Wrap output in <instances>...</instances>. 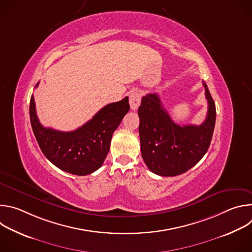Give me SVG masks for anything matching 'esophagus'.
Instances as JSON below:
<instances>
[{
  "label": "esophagus",
  "instance_id": "esophagus-1",
  "mask_svg": "<svg viewBox=\"0 0 252 252\" xmlns=\"http://www.w3.org/2000/svg\"><path fill=\"white\" fill-rule=\"evenodd\" d=\"M140 99H141V94L139 91H132L129 94V104H130V109L135 111L137 110V107L140 104Z\"/></svg>",
  "mask_w": 252,
  "mask_h": 252
}]
</instances>
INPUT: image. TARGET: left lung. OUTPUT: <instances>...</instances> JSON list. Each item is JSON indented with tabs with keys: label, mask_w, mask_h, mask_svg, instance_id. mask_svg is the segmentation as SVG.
Returning a JSON list of instances; mask_svg holds the SVG:
<instances>
[{
	"label": "left lung",
	"mask_w": 252,
	"mask_h": 252,
	"mask_svg": "<svg viewBox=\"0 0 252 252\" xmlns=\"http://www.w3.org/2000/svg\"><path fill=\"white\" fill-rule=\"evenodd\" d=\"M205 97L208 110L199 125L179 126L165 111L158 94L142 96L138 107L140 152L143 161L156 174L175 176L194 166L206 154L215 126V103L206 84Z\"/></svg>",
	"instance_id": "obj_1"
}]
</instances>
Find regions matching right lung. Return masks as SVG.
I'll use <instances>...</instances> for the list:
<instances>
[{"instance_id": "add662e5", "label": "right lung", "mask_w": 252, "mask_h": 252, "mask_svg": "<svg viewBox=\"0 0 252 252\" xmlns=\"http://www.w3.org/2000/svg\"><path fill=\"white\" fill-rule=\"evenodd\" d=\"M128 111V97L126 96L103 106L76 130L60 131L43 126L35 113L32 94L30 101L31 125L41 151L57 167L76 175L90 174L102 165L113 133Z\"/></svg>"}]
</instances>
